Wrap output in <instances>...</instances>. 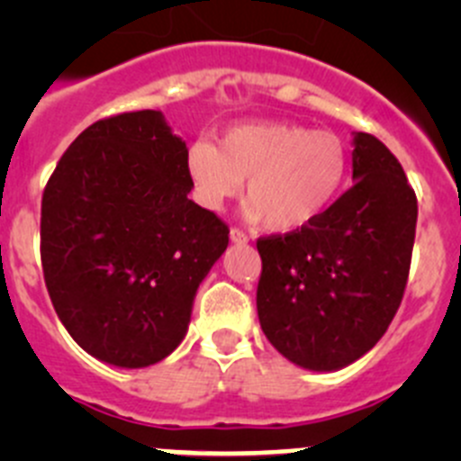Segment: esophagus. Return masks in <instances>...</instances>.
I'll list each match as a JSON object with an SVG mask.
<instances>
[{
	"label": "esophagus",
	"instance_id": "1",
	"mask_svg": "<svg viewBox=\"0 0 461 461\" xmlns=\"http://www.w3.org/2000/svg\"><path fill=\"white\" fill-rule=\"evenodd\" d=\"M230 240L234 245H248V234H243L240 230H230Z\"/></svg>",
	"mask_w": 461,
	"mask_h": 461
}]
</instances>
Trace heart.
I'll return each mask as SVG.
<instances>
[{
    "mask_svg": "<svg viewBox=\"0 0 461 461\" xmlns=\"http://www.w3.org/2000/svg\"><path fill=\"white\" fill-rule=\"evenodd\" d=\"M350 151L341 136L303 124L234 127L221 142H196L187 153L194 196L209 212L240 196L265 230L290 234L317 222L346 183Z\"/></svg>",
    "mask_w": 461,
    "mask_h": 461,
    "instance_id": "1",
    "label": "heart"
}]
</instances>
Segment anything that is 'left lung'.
Returning <instances> with one entry per match:
<instances>
[{"label":"left lung","mask_w":461,"mask_h":461,"mask_svg":"<svg viewBox=\"0 0 461 461\" xmlns=\"http://www.w3.org/2000/svg\"><path fill=\"white\" fill-rule=\"evenodd\" d=\"M352 185L299 231L258 239L260 328L292 364L332 373L384 337L411 269L417 198L397 158L370 133L352 138Z\"/></svg>","instance_id":"1"}]
</instances>
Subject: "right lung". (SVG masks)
<instances>
[{
  "label": "right lung",
  "mask_w": 461,
  "mask_h": 461,
  "mask_svg": "<svg viewBox=\"0 0 461 461\" xmlns=\"http://www.w3.org/2000/svg\"><path fill=\"white\" fill-rule=\"evenodd\" d=\"M187 144L160 111L93 122L41 196V267L64 328L95 359L147 368L180 346L230 230L189 201Z\"/></svg>",
  "instance_id": "1"
}]
</instances>
